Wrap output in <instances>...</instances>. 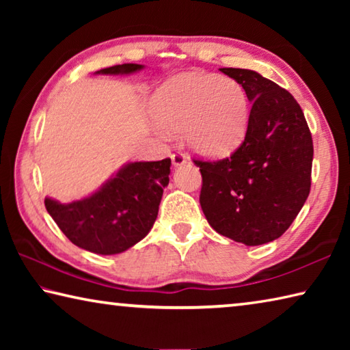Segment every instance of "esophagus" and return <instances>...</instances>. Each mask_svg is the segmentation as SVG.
<instances>
[{"instance_id":"obj_1","label":"esophagus","mask_w":350,"mask_h":350,"mask_svg":"<svg viewBox=\"0 0 350 350\" xmlns=\"http://www.w3.org/2000/svg\"><path fill=\"white\" fill-rule=\"evenodd\" d=\"M171 161H173V165L174 167H180V165H183L187 162L185 156H183L182 152H174L173 156H171Z\"/></svg>"}]
</instances>
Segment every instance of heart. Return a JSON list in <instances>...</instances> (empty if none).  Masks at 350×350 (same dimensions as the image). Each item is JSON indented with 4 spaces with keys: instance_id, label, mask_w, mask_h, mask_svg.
I'll list each match as a JSON object with an SVG mask.
<instances>
[{
    "instance_id": "obj_1",
    "label": "heart",
    "mask_w": 350,
    "mask_h": 350,
    "mask_svg": "<svg viewBox=\"0 0 350 350\" xmlns=\"http://www.w3.org/2000/svg\"><path fill=\"white\" fill-rule=\"evenodd\" d=\"M152 120L165 131L182 133L189 150L224 157L244 139L250 105L238 80L205 72H183L152 94Z\"/></svg>"
}]
</instances>
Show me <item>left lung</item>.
Returning <instances> with one entry per match:
<instances>
[{"instance_id":"obj_1","label":"left lung","mask_w":350,"mask_h":350,"mask_svg":"<svg viewBox=\"0 0 350 350\" xmlns=\"http://www.w3.org/2000/svg\"><path fill=\"white\" fill-rule=\"evenodd\" d=\"M252 103L244 142L217 162L194 161L200 206L219 234L245 245L280 238L310 193L313 142L292 94L250 69L222 68Z\"/></svg>"}]
</instances>
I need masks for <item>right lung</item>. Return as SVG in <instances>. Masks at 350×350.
Segmentation results:
<instances>
[{"label": "right lung", "instance_id": "obj_1", "mask_svg": "<svg viewBox=\"0 0 350 350\" xmlns=\"http://www.w3.org/2000/svg\"><path fill=\"white\" fill-rule=\"evenodd\" d=\"M144 68L125 63L96 74L129 75ZM170 167L171 159L128 162L91 196L69 204L46 198V210L77 247L97 254L122 253L152 228L163 188L170 182Z\"/></svg>", "mask_w": 350, "mask_h": 350}]
</instances>
